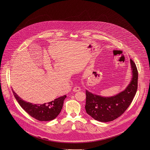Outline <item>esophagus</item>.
Wrapping results in <instances>:
<instances>
[{
  "label": "esophagus",
  "instance_id": "1",
  "mask_svg": "<svg viewBox=\"0 0 150 150\" xmlns=\"http://www.w3.org/2000/svg\"><path fill=\"white\" fill-rule=\"evenodd\" d=\"M73 92H79V91H81V88H80V87H79V86H74V88H73Z\"/></svg>",
  "mask_w": 150,
  "mask_h": 150
}]
</instances>
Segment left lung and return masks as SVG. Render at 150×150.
Listing matches in <instances>:
<instances>
[{
	"instance_id": "8db88e82",
	"label": "left lung",
	"mask_w": 150,
	"mask_h": 150,
	"mask_svg": "<svg viewBox=\"0 0 150 150\" xmlns=\"http://www.w3.org/2000/svg\"><path fill=\"white\" fill-rule=\"evenodd\" d=\"M130 61L132 77L124 91L111 97H103L86 90V112L96 121L106 122L115 120L132 103L137 89L138 71L134 62L131 59Z\"/></svg>"
}]
</instances>
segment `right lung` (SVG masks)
Returning <instances> with one entry per match:
<instances>
[{
	"instance_id": "obj_1",
	"label": "right lung",
	"mask_w": 150,
	"mask_h": 150,
	"mask_svg": "<svg viewBox=\"0 0 150 150\" xmlns=\"http://www.w3.org/2000/svg\"><path fill=\"white\" fill-rule=\"evenodd\" d=\"M13 92L22 108L31 117L40 121H48L55 119L60 113L66 98L64 95L47 103L33 105L23 100L13 90Z\"/></svg>"
}]
</instances>
